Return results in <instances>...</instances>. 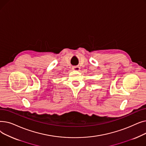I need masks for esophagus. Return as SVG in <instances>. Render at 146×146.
I'll list each match as a JSON object with an SVG mask.
<instances>
[{
	"label": "esophagus",
	"mask_w": 146,
	"mask_h": 146,
	"mask_svg": "<svg viewBox=\"0 0 146 146\" xmlns=\"http://www.w3.org/2000/svg\"><path fill=\"white\" fill-rule=\"evenodd\" d=\"M72 69L73 70H76V71H79L80 70V67L79 66H73L72 67Z\"/></svg>",
	"instance_id": "34e87169"
}]
</instances>
